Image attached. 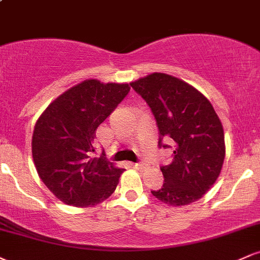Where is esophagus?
Returning <instances> with one entry per match:
<instances>
[{
    "instance_id": "obj_1",
    "label": "esophagus",
    "mask_w": 260,
    "mask_h": 260,
    "mask_svg": "<svg viewBox=\"0 0 260 260\" xmlns=\"http://www.w3.org/2000/svg\"><path fill=\"white\" fill-rule=\"evenodd\" d=\"M133 168L137 169V170H144L145 165H144V164H133Z\"/></svg>"
}]
</instances>
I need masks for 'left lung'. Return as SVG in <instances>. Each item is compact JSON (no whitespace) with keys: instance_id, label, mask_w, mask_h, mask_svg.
I'll use <instances>...</instances> for the list:
<instances>
[{"instance_id":"obj_1","label":"left lung","mask_w":260,"mask_h":260,"mask_svg":"<svg viewBox=\"0 0 260 260\" xmlns=\"http://www.w3.org/2000/svg\"><path fill=\"white\" fill-rule=\"evenodd\" d=\"M150 107L160 139L174 144V159L161 166L162 187L154 197L171 207L201 199L215 183L225 159L221 121L207 98L194 86L165 73H151L131 83Z\"/></svg>"}]
</instances>
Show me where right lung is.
<instances>
[{"instance_id": "1", "label": "right lung", "mask_w": 260, "mask_h": 260, "mask_svg": "<svg viewBox=\"0 0 260 260\" xmlns=\"http://www.w3.org/2000/svg\"><path fill=\"white\" fill-rule=\"evenodd\" d=\"M129 90L127 83L86 79L53 100L35 123V168L45 186L64 204L94 207L115 192L124 169L91 154L98 127Z\"/></svg>"}]
</instances>
